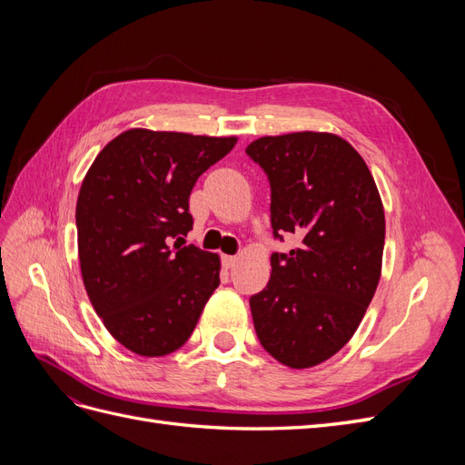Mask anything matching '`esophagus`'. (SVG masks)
I'll use <instances>...</instances> for the list:
<instances>
[{
    "label": "esophagus",
    "mask_w": 465,
    "mask_h": 465,
    "mask_svg": "<svg viewBox=\"0 0 465 465\" xmlns=\"http://www.w3.org/2000/svg\"><path fill=\"white\" fill-rule=\"evenodd\" d=\"M236 265V258L234 256H223V267L224 270H232Z\"/></svg>",
    "instance_id": "34e87169"
}]
</instances>
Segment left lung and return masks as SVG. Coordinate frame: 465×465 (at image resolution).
<instances>
[{
    "mask_svg": "<svg viewBox=\"0 0 465 465\" xmlns=\"http://www.w3.org/2000/svg\"><path fill=\"white\" fill-rule=\"evenodd\" d=\"M272 188V229L301 236L273 252L272 277L250 297L262 347L291 369L333 357L367 312L382 270L384 207L367 163L333 134L267 135L246 147Z\"/></svg>",
    "mask_w": 465,
    "mask_h": 465,
    "instance_id": "8db88e82",
    "label": "left lung"
}]
</instances>
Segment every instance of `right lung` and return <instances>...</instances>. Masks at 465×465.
I'll return each mask as SVG.
<instances>
[{
    "mask_svg": "<svg viewBox=\"0 0 465 465\" xmlns=\"http://www.w3.org/2000/svg\"><path fill=\"white\" fill-rule=\"evenodd\" d=\"M236 137L128 130L96 154L75 223L91 304L125 349L163 357L188 341L219 287L217 254L182 246L192 188Z\"/></svg>",
    "mask_w": 465,
    "mask_h": 465,
    "instance_id": "obj_1",
    "label": "right lung"
}]
</instances>
